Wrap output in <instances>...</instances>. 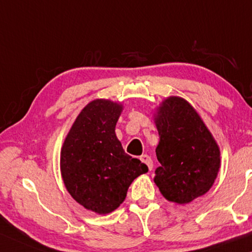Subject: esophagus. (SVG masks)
<instances>
[{
	"mask_svg": "<svg viewBox=\"0 0 252 252\" xmlns=\"http://www.w3.org/2000/svg\"><path fill=\"white\" fill-rule=\"evenodd\" d=\"M140 159L142 163H144L149 168V171L153 170V160H151V158L148 156V155H142V156H140Z\"/></svg>",
	"mask_w": 252,
	"mask_h": 252,
	"instance_id": "34e87169",
	"label": "esophagus"
}]
</instances>
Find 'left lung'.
Listing matches in <instances>:
<instances>
[{"label":"left lung","mask_w":252,"mask_h":252,"mask_svg":"<svg viewBox=\"0 0 252 252\" xmlns=\"http://www.w3.org/2000/svg\"><path fill=\"white\" fill-rule=\"evenodd\" d=\"M160 166L154 181L167 201L187 204L206 194L220 168V149L190 103L179 96L165 98L154 113Z\"/></svg>","instance_id":"8db88e82"}]
</instances>
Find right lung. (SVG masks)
Here are the masks:
<instances>
[{"mask_svg":"<svg viewBox=\"0 0 252 252\" xmlns=\"http://www.w3.org/2000/svg\"><path fill=\"white\" fill-rule=\"evenodd\" d=\"M122 103L97 98L75 118L61 150V173L68 194L97 215L115 211L134 179L148 166L123 149L116 135Z\"/></svg>","mask_w":252,"mask_h":252,"instance_id":"1","label":"right lung"}]
</instances>
